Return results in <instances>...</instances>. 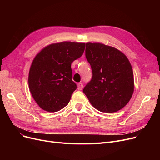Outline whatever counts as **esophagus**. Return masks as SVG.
Wrapping results in <instances>:
<instances>
[{"label": "esophagus", "mask_w": 160, "mask_h": 160, "mask_svg": "<svg viewBox=\"0 0 160 160\" xmlns=\"http://www.w3.org/2000/svg\"><path fill=\"white\" fill-rule=\"evenodd\" d=\"M83 88V84L82 83H77V89L78 90H81Z\"/></svg>", "instance_id": "obj_1"}]
</instances>
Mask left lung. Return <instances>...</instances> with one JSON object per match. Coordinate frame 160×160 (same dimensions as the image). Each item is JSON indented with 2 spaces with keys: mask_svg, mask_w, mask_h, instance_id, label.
<instances>
[{
  "mask_svg": "<svg viewBox=\"0 0 160 160\" xmlns=\"http://www.w3.org/2000/svg\"><path fill=\"white\" fill-rule=\"evenodd\" d=\"M85 57L93 76L83 91L91 104L105 113L124 108L134 90L133 69L127 57L115 48L99 42L86 43Z\"/></svg>",
  "mask_w": 160,
  "mask_h": 160,
  "instance_id": "obj_1",
  "label": "left lung"
}]
</instances>
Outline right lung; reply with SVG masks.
<instances>
[{"label": "right lung", "instance_id": "obj_1", "mask_svg": "<svg viewBox=\"0 0 160 160\" xmlns=\"http://www.w3.org/2000/svg\"><path fill=\"white\" fill-rule=\"evenodd\" d=\"M85 47V43L64 41L48 45L36 55L28 74V87L41 109L56 112L68 105L77 89L71 63L83 55Z\"/></svg>", "mask_w": 160, "mask_h": 160}]
</instances>
